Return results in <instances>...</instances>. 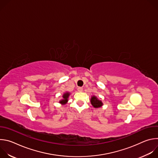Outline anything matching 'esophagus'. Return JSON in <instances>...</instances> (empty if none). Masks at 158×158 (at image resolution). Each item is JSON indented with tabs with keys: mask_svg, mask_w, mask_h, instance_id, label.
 <instances>
[{
	"mask_svg": "<svg viewBox=\"0 0 158 158\" xmlns=\"http://www.w3.org/2000/svg\"><path fill=\"white\" fill-rule=\"evenodd\" d=\"M82 90H83L82 87H78V88H77V91H78L79 92H82Z\"/></svg>",
	"mask_w": 158,
	"mask_h": 158,
	"instance_id": "34e87169",
	"label": "esophagus"
}]
</instances>
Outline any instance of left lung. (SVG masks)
<instances>
[{
	"instance_id": "obj_1",
	"label": "left lung",
	"mask_w": 158,
	"mask_h": 158,
	"mask_svg": "<svg viewBox=\"0 0 158 158\" xmlns=\"http://www.w3.org/2000/svg\"><path fill=\"white\" fill-rule=\"evenodd\" d=\"M91 102L92 104V105L94 107H99L101 106H102V103L101 101L98 100L97 99L96 97L95 96H93L91 99Z\"/></svg>"
}]
</instances>
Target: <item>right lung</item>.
Wrapping results in <instances>:
<instances>
[{"mask_svg":"<svg viewBox=\"0 0 158 158\" xmlns=\"http://www.w3.org/2000/svg\"><path fill=\"white\" fill-rule=\"evenodd\" d=\"M69 96V93H65L64 95H63V98L64 99L61 100L59 102L61 103V104H65L67 102V99H68V97Z\"/></svg>","mask_w":158,"mask_h":158,"instance_id":"add662e5","label":"right lung"}]
</instances>
